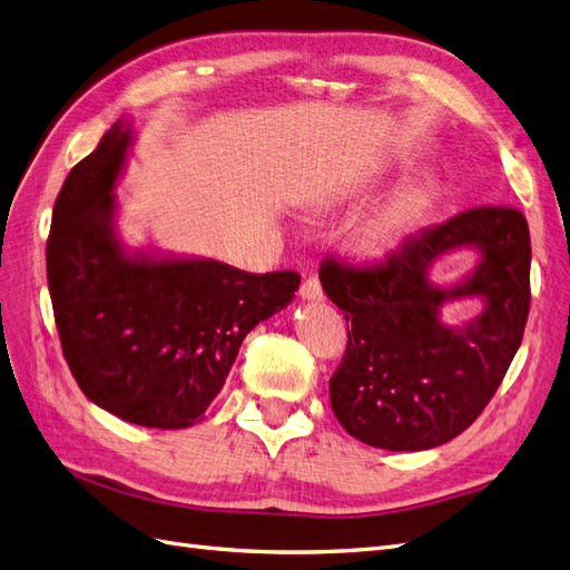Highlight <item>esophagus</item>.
<instances>
[{"mask_svg": "<svg viewBox=\"0 0 570 570\" xmlns=\"http://www.w3.org/2000/svg\"><path fill=\"white\" fill-rule=\"evenodd\" d=\"M299 297H302V299H308V302H321V299H323V287H321L316 275H308V278L302 281V285H299Z\"/></svg>", "mask_w": 570, "mask_h": 570, "instance_id": "1", "label": "esophagus"}]
</instances>
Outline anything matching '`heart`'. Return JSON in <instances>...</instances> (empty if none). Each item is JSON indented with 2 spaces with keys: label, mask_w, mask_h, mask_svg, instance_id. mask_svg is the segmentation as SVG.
Returning a JSON list of instances; mask_svg holds the SVG:
<instances>
[{
  "label": "heart",
  "mask_w": 570,
  "mask_h": 570,
  "mask_svg": "<svg viewBox=\"0 0 570 570\" xmlns=\"http://www.w3.org/2000/svg\"><path fill=\"white\" fill-rule=\"evenodd\" d=\"M425 206H428V193L423 187H411L392 197L383 209H377L366 220V226L358 237L361 249L368 254H381L390 249L396 239H400L413 223L421 218Z\"/></svg>",
  "instance_id": "1"
}]
</instances>
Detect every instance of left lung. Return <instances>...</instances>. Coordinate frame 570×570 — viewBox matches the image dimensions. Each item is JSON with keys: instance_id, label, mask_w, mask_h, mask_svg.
<instances>
[{"instance_id": "left-lung-1", "label": "left lung", "mask_w": 570, "mask_h": 570, "mask_svg": "<svg viewBox=\"0 0 570 570\" xmlns=\"http://www.w3.org/2000/svg\"><path fill=\"white\" fill-rule=\"evenodd\" d=\"M463 244L483 252L476 273L452 291L430 286L429 264ZM318 278L347 318V350L331 377L340 425L381 450H430L480 416L521 347L530 312L528 220L515 206H471L404 237L383 262L325 256ZM459 296H485L489 308L452 332L436 308Z\"/></svg>"}]
</instances>
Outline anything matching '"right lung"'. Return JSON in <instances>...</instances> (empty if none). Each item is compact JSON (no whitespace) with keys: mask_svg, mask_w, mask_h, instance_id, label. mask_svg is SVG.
Here are the masks:
<instances>
[{"mask_svg":"<svg viewBox=\"0 0 570 570\" xmlns=\"http://www.w3.org/2000/svg\"><path fill=\"white\" fill-rule=\"evenodd\" d=\"M128 145L130 124L116 120L63 180L47 237L49 297L82 394L128 423L180 430L202 421L239 344L289 304L299 273L124 256L111 189Z\"/></svg>","mask_w":570,"mask_h":570,"instance_id":"1","label":"right lung"}]
</instances>
